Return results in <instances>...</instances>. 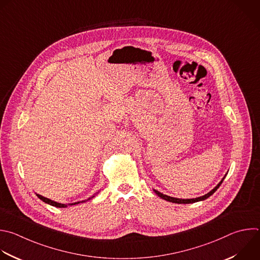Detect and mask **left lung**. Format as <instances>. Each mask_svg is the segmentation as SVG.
Listing matches in <instances>:
<instances>
[{
    "instance_id": "8db88e82",
    "label": "left lung",
    "mask_w": 260,
    "mask_h": 260,
    "mask_svg": "<svg viewBox=\"0 0 260 260\" xmlns=\"http://www.w3.org/2000/svg\"><path fill=\"white\" fill-rule=\"evenodd\" d=\"M226 177V174H225V176L221 179V181L210 191V192H208L207 194H205L204 196H201V197H197V198H193V199H182V198H176V197H171V196H168V195H165V194H163V193H161V192H159V191H157V190H155V189H153V191H154V193L158 196V197H160V198H162L163 200H166V201H168V202H172V203H178V204H190V203H195V202H199V201H203V200H205V199H207V198H209L218 188H219V186L222 184V182H223V180H224V178Z\"/></svg>"
}]
</instances>
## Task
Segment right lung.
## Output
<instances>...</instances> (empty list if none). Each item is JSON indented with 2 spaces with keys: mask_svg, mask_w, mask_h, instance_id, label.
Segmentation results:
<instances>
[{
  "mask_svg": "<svg viewBox=\"0 0 260 260\" xmlns=\"http://www.w3.org/2000/svg\"><path fill=\"white\" fill-rule=\"evenodd\" d=\"M99 192H97L96 194H94L92 197H90L89 199H86V200H83V201H78V202H74V203H70V204H62V203H59V202H56V201H53V200H51V199H49V198H46V197H44V196H42V195H40V194H37V196L43 201V202H45V203H47V204H50V205H52V206H55V207H58V208H65V207H67V206H71V205H76V204H79V203H82V202H86V201H89V200H91V199H93L97 194H98Z\"/></svg>",
  "mask_w": 260,
  "mask_h": 260,
  "instance_id": "obj_1",
  "label": "right lung"
}]
</instances>
